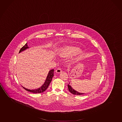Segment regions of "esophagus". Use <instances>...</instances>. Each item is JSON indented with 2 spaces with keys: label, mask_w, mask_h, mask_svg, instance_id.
Segmentation results:
<instances>
[{
  "label": "esophagus",
  "mask_w": 122,
  "mask_h": 122,
  "mask_svg": "<svg viewBox=\"0 0 122 122\" xmlns=\"http://www.w3.org/2000/svg\"><path fill=\"white\" fill-rule=\"evenodd\" d=\"M61 72H62V69L60 68H58L56 70V73H60Z\"/></svg>",
  "instance_id": "esophagus-1"
}]
</instances>
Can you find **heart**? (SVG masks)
Returning a JSON list of instances; mask_svg holds the SVG:
<instances>
[{
	"mask_svg": "<svg viewBox=\"0 0 122 122\" xmlns=\"http://www.w3.org/2000/svg\"><path fill=\"white\" fill-rule=\"evenodd\" d=\"M73 49L72 48L67 47L64 49L63 51H62L61 55L62 56L63 55H71V54L73 53Z\"/></svg>",
	"mask_w": 122,
	"mask_h": 122,
	"instance_id": "b5f03b06",
	"label": "heart"
}]
</instances>
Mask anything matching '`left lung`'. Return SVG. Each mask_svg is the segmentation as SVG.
Wrapping results in <instances>:
<instances>
[{"instance_id": "8db88e82", "label": "left lung", "mask_w": 122, "mask_h": 122, "mask_svg": "<svg viewBox=\"0 0 122 122\" xmlns=\"http://www.w3.org/2000/svg\"><path fill=\"white\" fill-rule=\"evenodd\" d=\"M68 86L69 91L71 92V93H72L73 95H83V94H84V93H81L77 92L76 91L73 89L72 88L71 86L69 84H68Z\"/></svg>"}]
</instances>
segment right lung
Instances as JSON below:
<instances>
[{"label": "right lung", "instance_id": "1", "mask_svg": "<svg viewBox=\"0 0 122 122\" xmlns=\"http://www.w3.org/2000/svg\"><path fill=\"white\" fill-rule=\"evenodd\" d=\"M27 44V43H26V44L21 48L19 53H20L21 51H24L26 49L29 48ZM54 69L51 70L50 71H49V73L48 74L47 78H46V79L45 81V82L44 83V84L39 88H38V89H36V90H29V89L25 88L23 86H22L24 88V89H25L26 91H29V92H31L32 93H40L43 92L48 88L49 85L50 83H51V81L52 80L53 77L54 76Z\"/></svg>", "mask_w": 122, "mask_h": 122}]
</instances>
